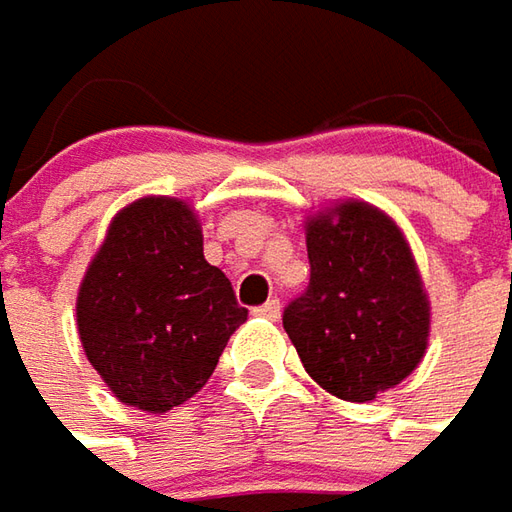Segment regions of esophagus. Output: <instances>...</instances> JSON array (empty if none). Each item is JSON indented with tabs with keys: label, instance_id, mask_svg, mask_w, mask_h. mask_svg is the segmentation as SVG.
<instances>
[{
	"label": "esophagus",
	"instance_id": "34e87169",
	"mask_svg": "<svg viewBox=\"0 0 512 512\" xmlns=\"http://www.w3.org/2000/svg\"><path fill=\"white\" fill-rule=\"evenodd\" d=\"M256 315H262V318H267V321H279V318H281L279 298H270L267 304H262V307L256 310Z\"/></svg>",
	"mask_w": 512,
	"mask_h": 512
}]
</instances>
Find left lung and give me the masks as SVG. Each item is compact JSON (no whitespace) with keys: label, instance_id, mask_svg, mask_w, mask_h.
Masks as SVG:
<instances>
[{"label":"left lung","instance_id":"obj_1","mask_svg":"<svg viewBox=\"0 0 512 512\" xmlns=\"http://www.w3.org/2000/svg\"><path fill=\"white\" fill-rule=\"evenodd\" d=\"M310 287L284 310L307 375L329 394L369 403L403 383L431 338V301L406 233L363 200L304 219Z\"/></svg>","mask_w":512,"mask_h":512}]
</instances>
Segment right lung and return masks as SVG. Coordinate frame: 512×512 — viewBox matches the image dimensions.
I'll return each instance as SVG.
<instances>
[{"label":"right lung","instance_id":"obj_1","mask_svg":"<svg viewBox=\"0 0 512 512\" xmlns=\"http://www.w3.org/2000/svg\"><path fill=\"white\" fill-rule=\"evenodd\" d=\"M75 321L109 392L166 414L208 383L248 310L205 262L194 205L152 194L112 216L78 287Z\"/></svg>","mask_w":512,"mask_h":512}]
</instances>
